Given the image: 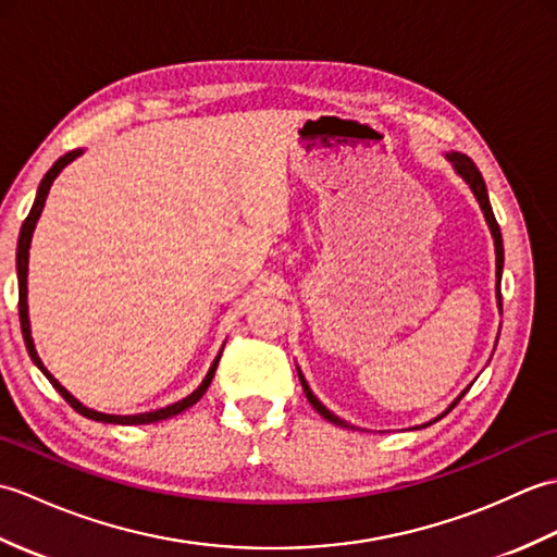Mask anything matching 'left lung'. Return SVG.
<instances>
[{
	"mask_svg": "<svg viewBox=\"0 0 557 557\" xmlns=\"http://www.w3.org/2000/svg\"><path fill=\"white\" fill-rule=\"evenodd\" d=\"M445 160H447L449 164H453V170H455V172L461 176V180L467 182V186L471 188V194H474V196H476V200H479V206H481L483 218H486V224H488L491 236H493V244H495V299H498V311L503 313V294H500V280H503L505 248H503V234H500V227H498V220H495V215H493V208H491V200H488V188H486V182H483V176H481L479 168H476V164H474V160H471L469 156H465V152H457V150H453V152H445ZM495 345H498V339H495ZM297 371H299V381H301V387H304L306 397H309L311 407H313L318 413H321L323 419H327L330 423L339 425V429L359 431L357 425L347 423L345 419H339L337 413L330 411V409L323 405V401L313 395V389L309 387V383H306V377H304L301 369H297ZM467 389H469V387H467ZM467 389H461V393L455 397L453 405H449V407H447L443 413H437V417H435L433 421H425V423L417 425V429H425V425H431V423H435V421H441L447 411H453V409L457 407V401L467 395Z\"/></svg>",
	"mask_w": 557,
	"mask_h": 557,
	"instance_id": "left-lung-1",
	"label": "left lung"
}]
</instances>
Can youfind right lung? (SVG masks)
Returning <instances> with one entry per match:
<instances>
[{"mask_svg":"<svg viewBox=\"0 0 557 557\" xmlns=\"http://www.w3.org/2000/svg\"><path fill=\"white\" fill-rule=\"evenodd\" d=\"M83 156V150L78 148V150H71V152H66V156H62L59 158L52 168H50V172H47L45 176H42V182H40V186H38V194H35V200H33V208H30V212H28V218L23 220V227H21V234H18V248H16V277H18V315H21V333H23V342H26V349H28V354H30V359H33V363L38 366V369L45 373V377L47 381H50L52 385H54V389L59 395H62L71 407H74L78 413H83V417L86 419H92V421H102V423H120V425H138V423H156V421H162V419H172V417H176V413H182V411H186L188 407H194L196 401L206 395V389L210 387V383H212V375H215V371H218V363H220V357H222V349H224V345H222V349H220V354L215 357V361L210 363V369H208V373H206V377H203V383H200L191 395H186L184 399H180V401H174V405H168V407H162V409H156V411H144V413H126V417H120V413H104V411H96V409H90V407H86L83 405V401H78L74 395L69 393V389L57 381V377L45 369V363L40 361V357H38V351H35V345H33V335H30V318H28V251H30V242H33V232H35V224H38V220H40V212H42V208H45V200H47V194H50V186L54 184V180L59 176V172H62L66 164H71L74 162L76 158H81Z\"/></svg>","mask_w":557,"mask_h":557,"instance_id":"right-lung-1","label":"right lung"}]
</instances>
